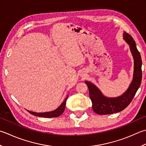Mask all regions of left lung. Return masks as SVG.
<instances>
[{
  "instance_id": "1",
  "label": "left lung",
  "mask_w": 146,
  "mask_h": 146,
  "mask_svg": "<svg viewBox=\"0 0 146 146\" xmlns=\"http://www.w3.org/2000/svg\"><path fill=\"white\" fill-rule=\"evenodd\" d=\"M123 39L129 45L132 54L134 67L132 81L127 90L116 98L105 96L99 88L92 83L85 81L89 90L90 98L92 102V110L98 115H110L120 112L125 109L135 96L142 81V59L136 47L135 42L130 35L124 31Z\"/></svg>"
}]
</instances>
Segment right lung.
Masks as SVG:
<instances>
[{"instance_id": "add662e5", "label": "right lung", "mask_w": 146, "mask_h": 146, "mask_svg": "<svg viewBox=\"0 0 146 146\" xmlns=\"http://www.w3.org/2000/svg\"><path fill=\"white\" fill-rule=\"evenodd\" d=\"M68 97V96H67V97L64 100V101L61 104V105H60L57 109H56L54 111H48V112H45V113H36V112H33V111H31L29 110H27V111L30 114H31V115L36 116H38V117H43V118H55V117H58L64 112L65 106H66V102Z\"/></svg>"}]
</instances>
